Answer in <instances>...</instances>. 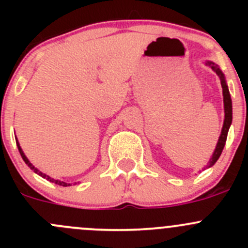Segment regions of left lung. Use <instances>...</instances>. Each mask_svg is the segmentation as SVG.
<instances>
[{
  "label": "left lung",
  "mask_w": 248,
  "mask_h": 248,
  "mask_svg": "<svg viewBox=\"0 0 248 248\" xmlns=\"http://www.w3.org/2000/svg\"><path fill=\"white\" fill-rule=\"evenodd\" d=\"M207 66L211 67L215 72H216L217 76L219 77L221 79V85H222V89H223V103H224V122H223V127H222V132H221V136H219L218 142L216 145V149H215L214 155L212 157L210 158V164L209 167H212L215 163L217 162V159L219 158L221 156L222 151H223V147L226 145L227 141V136H228V131H229V127L232 124V98H231V93H229V90L228 86H227V82L226 79H224V74L222 73L221 69L218 68V66L214 63V62H206Z\"/></svg>",
  "instance_id": "obj_1"
}]
</instances>
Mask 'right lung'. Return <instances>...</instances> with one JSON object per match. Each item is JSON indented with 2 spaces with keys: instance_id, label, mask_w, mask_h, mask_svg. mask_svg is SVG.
Wrapping results in <instances>:
<instances>
[{
  "instance_id": "1",
  "label": "right lung",
  "mask_w": 248,
  "mask_h": 248,
  "mask_svg": "<svg viewBox=\"0 0 248 248\" xmlns=\"http://www.w3.org/2000/svg\"><path fill=\"white\" fill-rule=\"evenodd\" d=\"M16 145H17V149H19V152H20V155H21L22 159H24V162H25V163L27 164V166L30 167V168L32 169V170H33L34 172H36V174H38L39 176H42V177H44V179H46L47 181H50V182H54V184H56V185H60V186H63V187L71 186V184H67V182H63V181H60V180H55V179H52V177L47 176V175L43 174V172H42V171H39L38 169H37V168H34V167L32 166L31 163H30V161H29V159H27V157L25 156L24 151H22V150H21V147H20V145H19V142H17V139H16Z\"/></svg>"
}]
</instances>
